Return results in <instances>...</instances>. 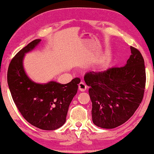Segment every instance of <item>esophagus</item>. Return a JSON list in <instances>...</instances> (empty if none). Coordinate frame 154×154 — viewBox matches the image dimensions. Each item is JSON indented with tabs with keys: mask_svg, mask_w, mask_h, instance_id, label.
I'll use <instances>...</instances> for the list:
<instances>
[{
	"mask_svg": "<svg viewBox=\"0 0 154 154\" xmlns=\"http://www.w3.org/2000/svg\"><path fill=\"white\" fill-rule=\"evenodd\" d=\"M79 89L81 92L85 91L86 89H87V85H86V84L84 82H81L79 85Z\"/></svg>",
	"mask_w": 154,
	"mask_h": 154,
	"instance_id": "esophagus-1",
	"label": "esophagus"
}]
</instances>
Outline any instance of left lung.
<instances>
[{
  "label": "left lung",
  "instance_id": "left-lung-1",
  "mask_svg": "<svg viewBox=\"0 0 154 154\" xmlns=\"http://www.w3.org/2000/svg\"><path fill=\"white\" fill-rule=\"evenodd\" d=\"M131 55L122 67L89 71L84 80L90 86L94 125L112 129L125 123L142 102L146 83L144 58L130 46Z\"/></svg>",
  "mask_w": 154,
  "mask_h": 154
}]
</instances>
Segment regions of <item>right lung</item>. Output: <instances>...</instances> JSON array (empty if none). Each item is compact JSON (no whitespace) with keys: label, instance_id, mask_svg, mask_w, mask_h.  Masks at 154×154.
Here are the masks:
<instances>
[{"label":"right lung","instance_id":"obj_1","mask_svg":"<svg viewBox=\"0 0 154 154\" xmlns=\"http://www.w3.org/2000/svg\"><path fill=\"white\" fill-rule=\"evenodd\" d=\"M41 41L31 42L12 58L8 70V84L14 104L26 121L41 130H54L66 122L81 79L75 78L66 84L55 81L40 84L31 81L25 72L23 60Z\"/></svg>","mask_w":154,"mask_h":154}]
</instances>
